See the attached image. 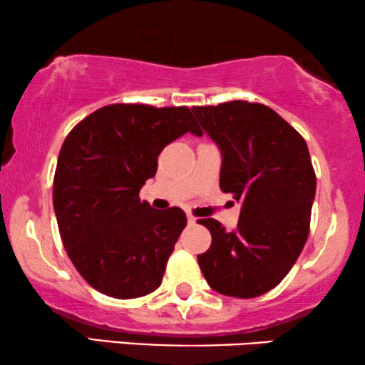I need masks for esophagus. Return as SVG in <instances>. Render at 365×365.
Instances as JSON below:
<instances>
[{
    "mask_svg": "<svg viewBox=\"0 0 365 365\" xmlns=\"http://www.w3.org/2000/svg\"><path fill=\"white\" fill-rule=\"evenodd\" d=\"M187 220H188V224H197V217H193L192 214L187 215Z\"/></svg>",
    "mask_w": 365,
    "mask_h": 365,
    "instance_id": "1",
    "label": "esophagus"
}]
</instances>
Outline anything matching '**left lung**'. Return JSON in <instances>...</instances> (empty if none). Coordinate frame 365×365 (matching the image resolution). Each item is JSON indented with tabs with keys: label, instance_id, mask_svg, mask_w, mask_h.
Segmentation results:
<instances>
[{
	"label": "left lung",
	"instance_id": "left-lung-1",
	"mask_svg": "<svg viewBox=\"0 0 365 365\" xmlns=\"http://www.w3.org/2000/svg\"><path fill=\"white\" fill-rule=\"evenodd\" d=\"M192 113L222 155L220 190L242 204L234 230L198 220L212 236L198 266L217 293L261 297L289 273L310 232L317 177L308 146L264 104L230 101Z\"/></svg>",
	"mask_w": 365,
	"mask_h": 365
}]
</instances>
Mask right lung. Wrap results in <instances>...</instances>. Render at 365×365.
<instances>
[{"instance_id":"right-lung-1","label":"right lung","mask_w":365,"mask_h":365,"mask_svg":"<svg viewBox=\"0 0 365 365\" xmlns=\"http://www.w3.org/2000/svg\"><path fill=\"white\" fill-rule=\"evenodd\" d=\"M200 136L190 109L104 106L68 133L53 177V209L72 264L108 297H145L161 284L187 225L178 207L156 210L140 190L165 146Z\"/></svg>"}]
</instances>
